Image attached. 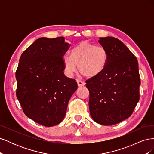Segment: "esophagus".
<instances>
[{"instance_id":"1","label":"esophagus","mask_w":154,"mask_h":154,"mask_svg":"<svg viewBox=\"0 0 154 154\" xmlns=\"http://www.w3.org/2000/svg\"><path fill=\"white\" fill-rule=\"evenodd\" d=\"M77 83H78V85L79 87H82V86H84L85 85V82L81 81V80H77Z\"/></svg>"}]
</instances>
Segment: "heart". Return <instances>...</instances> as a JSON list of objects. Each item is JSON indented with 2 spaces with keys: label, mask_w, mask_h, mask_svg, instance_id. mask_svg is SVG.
<instances>
[{
  "label": "heart",
  "mask_w": 154,
  "mask_h": 154,
  "mask_svg": "<svg viewBox=\"0 0 154 154\" xmlns=\"http://www.w3.org/2000/svg\"><path fill=\"white\" fill-rule=\"evenodd\" d=\"M62 62L68 75L75 72L78 66L82 76L93 78L104 71L108 62V53L102 46L82 42L70 49L69 56H64Z\"/></svg>",
  "instance_id": "b5f03b06"
}]
</instances>
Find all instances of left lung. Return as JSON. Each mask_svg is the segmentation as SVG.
Segmentation results:
<instances>
[{
    "label": "left lung",
    "mask_w": 154,
    "mask_h": 154,
    "mask_svg": "<svg viewBox=\"0 0 154 154\" xmlns=\"http://www.w3.org/2000/svg\"><path fill=\"white\" fill-rule=\"evenodd\" d=\"M108 53V62L99 75L88 79L90 114L102 125L120 123L132 115L139 100V78L136 57L114 37L100 38Z\"/></svg>",
    "instance_id": "obj_1"
}]
</instances>
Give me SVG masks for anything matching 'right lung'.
Instances as JSON below:
<instances>
[{
  "label": "right lung",
  "mask_w": 154,
  "mask_h": 154,
  "mask_svg": "<svg viewBox=\"0 0 154 154\" xmlns=\"http://www.w3.org/2000/svg\"><path fill=\"white\" fill-rule=\"evenodd\" d=\"M64 37H42L27 48L19 60L15 76L17 97L27 117L45 127L61 123L78 88L64 75L62 57L69 48Z\"/></svg>",
  "instance_id": "right-lung-1"
}]
</instances>
